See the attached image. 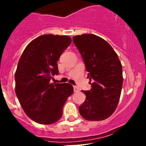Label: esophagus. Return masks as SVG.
<instances>
[{"instance_id": "34e87169", "label": "esophagus", "mask_w": 146, "mask_h": 146, "mask_svg": "<svg viewBox=\"0 0 146 146\" xmlns=\"http://www.w3.org/2000/svg\"><path fill=\"white\" fill-rule=\"evenodd\" d=\"M73 90H74V92H79V90H79V88H78L77 86H73Z\"/></svg>"}]
</instances>
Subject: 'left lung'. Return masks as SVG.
I'll use <instances>...</instances> for the list:
<instances>
[{
  "mask_svg": "<svg viewBox=\"0 0 146 146\" xmlns=\"http://www.w3.org/2000/svg\"><path fill=\"white\" fill-rule=\"evenodd\" d=\"M85 63L90 90H82L86 99L79 107L82 118L88 121L107 119L115 111L123 84L122 66L117 53L100 36L84 34L73 37Z\"/></svg>",
  "mask_w": 146,
  "mask_h": 146,
  "instance_id": "left-lung-1",
  "label": "left lung"
}]
</instances>
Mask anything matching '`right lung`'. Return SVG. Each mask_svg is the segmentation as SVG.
Wrapping results in <instances>:
<instances>
[{
  "label": "right lung",
  "instance_id": "add662e5",
  "mask_svg": "<svg viewBox=\"0 0 146 146\" xmlns=\"http://www.w3.org/2000/svg\"><path fill=\"white\" fill-rule=\"evenodd\" d=\"M71 43L66 35H44L25 48L15 74V92L23 110L34 121L51 124L63 115V107L73 94L69 83H51L58 74L57 61Z\"/></svg>",
  "mask_w": 146,
  "mask_h": 146
}]
</instances>
